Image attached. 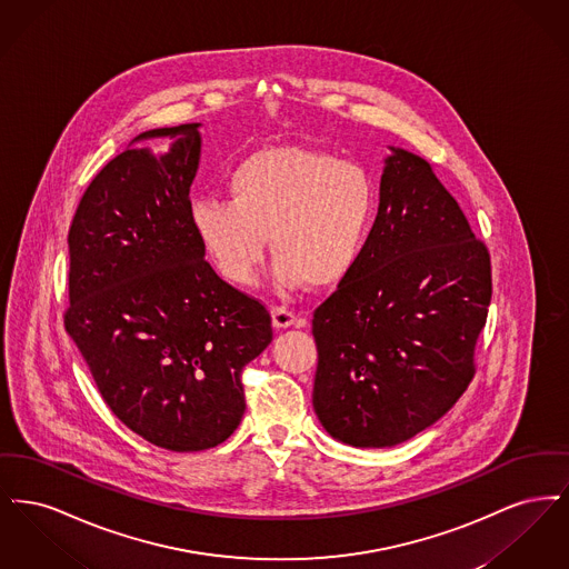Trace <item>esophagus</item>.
<instances>
[{
  "instance_id": "obj_1",
  "label": "esophagus",
  "mask_w": 569,
  "mask_h": 569,
  "mask_svg": "<svg viewBox=\"0 0 569 569\" xmlns=\"http://www.w3.org/2000/svg\"><path fill=\"white\" fill-rule=\"evenodd\" d=\"M272 326L274 328H288V326L297 322V313L290 309V307H283V305H274L272 307Z\"/></svg>"
}]
</instances>
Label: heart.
I'll use <instances>...</instances> for the list:
<instances>
[{"mask_svg":"<svg viewBox=\"0 0 569 569\" xmlns=\"http://www.w3.org/2000/svg\"><path fill=\"white\" fill-rule=\"evenodd\" d=\"M230 200L191 204L196 237L230 283H249L267 251L281 288L325 290L348 277L367 243L378 190L365 166L305 147H271L237 163Z\"/></svg>","mask_w":569,"mask_h":569,"instance_id":"heart-1","label":"heart"}]
</instances>
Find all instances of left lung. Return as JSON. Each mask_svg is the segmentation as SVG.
Listing matches in <instances>:
<instances>
[{
	"label": "left lung",
	"instance_id": "8db88e82",
	"mask_svg": "<svg viewBox=\"0 0 569 569\" xmlns=\"http://www.w3.org/2000/svg\"><path fill=\"white\" fill-rule=\"evenodd\" d=\"M492 295L490 253L433 163L392 149L358 262L313 311V407L356 448L403 443L476 376Z\"/></svg>",
	"mask_w": 569,
	"mask_h": 569
}]
</instances>
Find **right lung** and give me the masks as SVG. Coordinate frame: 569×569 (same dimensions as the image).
Listing matches in <instances>:
<instances>
[{
    "label": "right lung",
    "instance_id": "right-lung-1",
    "mask_svg": "<svg viewBox=\"0 0 569 569\" xmlns=\"http://www.w3.org/2000/svg\"><path fill=\"white\" fill-rule=\"evenodd\" d=\"M198 123L162 158L128 149L89 183L70 226L63 325L110 411L170 452L216 448L244 413L243 369L271 343V313L226 283L191 226Z\"/></svg>",
    "mask_w": 569,
    "mask_h": 569
}]
</instances>
